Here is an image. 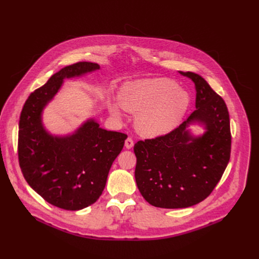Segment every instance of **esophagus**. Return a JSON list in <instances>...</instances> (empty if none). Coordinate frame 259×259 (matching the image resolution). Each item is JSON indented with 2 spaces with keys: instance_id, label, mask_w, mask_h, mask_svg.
<instances>
[{
  "instance_id": "34e87169",
  "label": "esophagus",
  "mask_w": 259,
  "mask_h": 259,
  "mask_svg": "<svg viewBox=\"0 0 259 259\" xmlns=\"http://www.w3.org/2000/svg\"><path fill=\"white\" fill-rule=\"evenodd\" d=\"M124 145H125V147H126L127 150L132 149V147L134 146V141H133V139L128 137V138L125 140V143H124Z\"/></svg>"
}]
</instances>
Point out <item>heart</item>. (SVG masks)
Here are the masks:
<instances>
[{
  "mask_svg": "<svg viewBox=\"0 0 259 259\" xmlns=\"http://www.w3.org/2000/svg\"><path fill=\"white\" fill-rule=\"evenodd\" d=\"M119 103L108 104L110 114L120 118L121 107L131 114H138V133L147 138H158L179 126L190 108L191 96L170 79H142L122 86Z\"/></svg>",
  "mask_w": 259,
  "mask_h": 259,
  "instance_id": "obj_1",
  "label": "heart"
}]
</instances>
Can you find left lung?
<instances>
[{
	"label": "left lung",
	"mask_w": 259,
	"mask_h": 259,
	"mask_svg": "<svg viewBox=\"0 0 259 259\" xmlns=\"http://www.w3.org/2000/svg\"><path fill=\"white\" fill-rule=\"evenodd\" d=\"M196 88V109L168 135L138 141L135 179L143 198L162 208L195 205L212 193L229 163L230 117L223 98L197 73L180 71ZM205 128L196 137L189 125Z\"/></svg>",
	"instance_id": "8db88e82"
}]
</instances>
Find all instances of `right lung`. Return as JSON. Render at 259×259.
<instances>
[{"instance_id": "add662e5", "label": "right lung", "mask_w": 259, "mask_h": 259, "mask_svg": "<svg viewBox=\"0 0 259 259\" xmlns=\"http://www.w3.org/2000/svg\"><path fill=\"white\" fill-rule=\"evenodd\" d=\"M98 69L100 65L92 62L65 66L30 94L20 116L18 154L23 176L43 199L67 211L82 210L99 199L127 136L100 127L94 118L71 134L53 135L42 115L65 79Z\"/></svg>"}]
</instances>
